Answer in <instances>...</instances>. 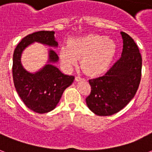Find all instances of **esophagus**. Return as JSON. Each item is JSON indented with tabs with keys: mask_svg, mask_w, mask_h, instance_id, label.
Listing matches in <instances>:
<instances>
[{
	"mask_svg": "<svg viewBox=\"0 0 152 152\" xmlns=\"http://www.w3.org/2000/svg\"><path fill=\"white\" fill-rule=\"evenodd\" d=\"M84 80V79L81 78V77H80V76H76V77H75V80L77 81V82H78V81Z\"/></svg>",
	"mask_w": 152,
	"mask_h": 152,
	"instance_id": "esophagus-1",
	"label": "esophagus"
}]
</instances>
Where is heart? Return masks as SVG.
<instances>
[{
    "mask_svg": "<svg viewBox=\"0 0 152 152\" xmlns=\"http://www.w3.org/2000/svg\"><path fill=\"white\" fill-rule=\"evenodd\" d=\"M113 39L96 34H88L70 39L68 46L60 49L63 66L70 70L80 59L81 68L90 76H99L107 71L116 53Z\"/></svg>",
    "mask_w": 152,
    "mask_h": 152,
    "instance_id": "b5f03b06",
    "label": "heart"
}]
</instances>
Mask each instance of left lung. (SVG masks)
<instances>
[{
	"label": "left lung",
	"mask_w": 152,
	"mask_h": 152,
	"mask_svg": "<svg viewBox=\"0 0 152 152\" xmlns=\"http://www.w3.org/2000/svg\"><path fill=\"white\" fill-rule=\"evenodd\" d=\"M123 38L121 57L103 76L89 80L91 93L86 104L97 115L107 116L122 110L135 96L141 80L142 57L130 36Z\"/></svg>",
	"instance_id": "left-lung-1"
}]
</instances>
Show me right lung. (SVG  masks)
<instances>
[{"label": "right lung", "instance_id": "obj_1", "mask_svg": "<svg viewBox=\"0 0 152 152\" xmlns=\"http://www.w3.org/2000/svg\"><path fill=\"white\" fill-rule=\"evenodd\" d=\"M54 31H39L26 36L15 48L12 58V78L15 88L30 110L37 113H47L56 107L64 91L73 82V76L62 73L53 64L59 61L57 54L48 50V64L34 73L29 72L21 64L23 51L32 43L49 47H58Z\"/></svg>", "mask_w": 152, "mask_h": 152}]
</instances>
